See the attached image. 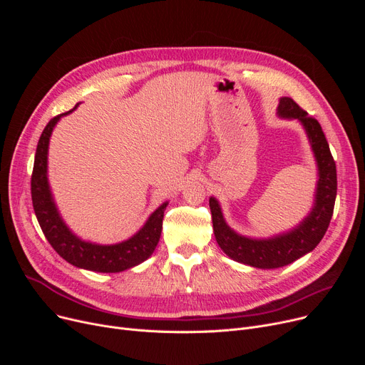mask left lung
<instances>
[{"label": "left lung", "mask_w": 365, "mask_h": 365, "mask_svg": "<svg viewBox=\"0 0 365 365\" xmlns=\"http://www.w3.org/2000/svg\"><path fill=\"white\" fill-rule=\"evenodd\" d=\"M277 110L281 118L297 120L308 134L318 167V182L311 213L289 232L262 240L248 238L227 226L219 201L215 197L210 198L213 231L219 247L235 262L259 269H275L312 252L327 232L337 194L336 163L319 123L290 98H281Z\"/></svg>", "instance_id": "obj_1"}]
</instances>
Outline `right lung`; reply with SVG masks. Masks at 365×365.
<instances>
[{"instance_id": "1", "label": "right lung", "mask_w": 365, "mask_h": 365, "mask_svg": "<svg viewBox=\"0 0 365 365\" xmlns=\"http://www.w3.org/2000/svg\"><path fill=\"white\" fill-rule=\"evenodd\" d=\"M73 109L51 118L41 133L40 140H38L31 178V194L35 216L47 241L51 244L56 253L63 257L68 263L94 272H121L130 269L133 266L140 264L155 250L161 237L164 210L168 202L161 204L131 238L118 244L101 245L87 242L72 234L71 229L61 217L59 212H57V207L51 195L47 179V155L50 136L54 125Z\"/></svg>"}]
</instances>
